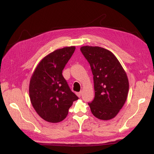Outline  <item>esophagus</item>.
I'll return each mask as SVG.
<instances>
[{
	"label": "esophagus",
	"instance_id": "1",
	"mask_svg": "<svg viewBox=\"0 0 154 154\" xmlns=\"http://www.w3.org/2000/svg\"><path fill=\"white\" fill-rule=\"evenodd\" d=\"M76 95H77V96L78 97H81V96H82V91H80V92H76Z\"/></svg>",
	"mask_w": 154,
	"mask_h": 154
}]
</instances>
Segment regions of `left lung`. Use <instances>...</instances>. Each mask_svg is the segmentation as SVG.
Instances as JSON below:
<instances>
[{
    "instance_id": "1",
    "label": "left lung",
    "mask_w": 154,
    "mask_h": 154,
    "mask_svg": "<svg viewBox=\"0 0 154 154\" xmlns=\"http://www.w3.org/2000/svg\"><path fill=\"white\" fill-rule=\"evenodd\" d=\"M94 79V99L88 103L92 114L101 120L115 118L127 98L129 82L124 69L110 51L98 46H82Z\"/></svg>"
}]
</instances>
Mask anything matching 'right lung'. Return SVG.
Instances as JSON below:
<instances>
[{
    "mask_svg": "<svg viewBox=\"0 0 154 154\" xmlns=\"http://www.w3.org/2000/svg\"><path fill=\"white\" fill-rule=\"evenodd\" d=\"M75 46L58 49L37 65L30 79L31 103L40 118L58 123L67 117L69 109L78 97L62 76V71L75 51Z\"/></svg>",
    "mask_w": 154,
    "mask_h": 154,
    "instance_id": "right-lung-1",
    "label": "right lung"
}]
</instances>
